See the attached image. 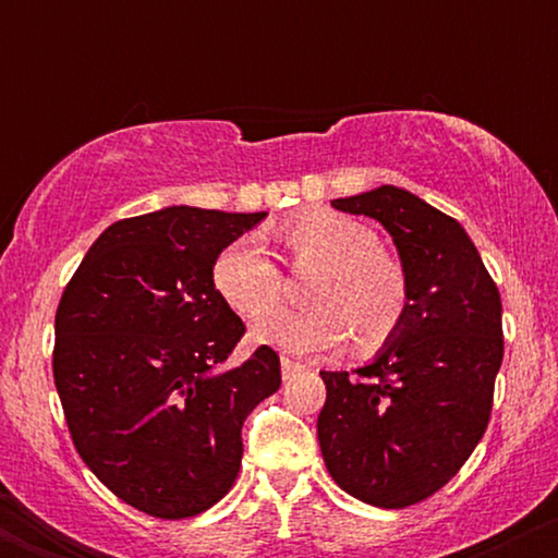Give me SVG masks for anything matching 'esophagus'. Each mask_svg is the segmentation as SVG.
<instances>
[{"mask_svg":"<svg viewBox=\"0 0 558 558\" xmlns=\"http://www.w3.org/2000/svg\"><path fill=\"white\" fill-rule=\"evenodd\" d=\"M280 367H283V380H288V377L301 373V369H304V364H299V362H293V360H288V356H283V360H280Z\"/></svg>","mask_w":558,"mask_h":558,"instance_id":"obj_1","label":"esophagus"}]
</instances>
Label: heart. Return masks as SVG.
I'll use <instances>...</instances> for the list:
<instances>
[{
    "label": "heart",
    "mask_w": 558,
    "mask_h": 558,
    "mask_svg": "<svg viewBox=\"0 0 558 558\" xmlns=\"http://www.w3.org/2000/svg\"><path fill=\"white\" fill-rule=\"evenodd\" d=\"M280 243L296 270L317 267L310 310H272L283 275L257 241H233L217 254L213 283L241 317L254 319L252 338L288 354L338 349L354 336L362 354L393 341L409 312V278L401 259L377 246L375 230L336 213H306L280 228Z\"/></svg>",
    "instance_id": "obj_1"
}]
</instances>
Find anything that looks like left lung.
I'll use <instances>...</instances> for the list:
<instances>
[{
  "instance_id": "left-lung-1",
  "label": "left lung",
  "mask_w": 558,
  "mask_h": 558,
  "mask_svg": "<svg viewBox=\"0 0 558 558\" xmlns=\"http://www.w3.org/2000/svg\"><path fill=\"white\" fill-rule=\"evenodd\" d=\"M393 235L409 312L377 360L319 373L325 466L349 496L380 509L430 498L462 470L488 427L504 360L501 296L453 217L396 185L336 198Z\"/></svg>"
}]
</instances>
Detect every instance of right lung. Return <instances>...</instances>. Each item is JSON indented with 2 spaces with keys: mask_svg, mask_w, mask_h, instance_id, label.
Segmentation results:
<instances>
[{
  "mask_svg": "<svg viewBox=\"0 0 558 558\" xmlns=\"http://www.w3.org/2000/svg\"><path fill=\"white\" fill-rule=\"evenodd\" d=\"M262 217L170 207L114 222L57 306L52 373L75 451L157 520L202 514L233 488L243 420L280 388L270 345L220 369L246 325L213 265Z\"/></svg>",
  "mask_w": 558,
  "mask_h": 558,
  "instance_id": "1",
  "label": "right lung"
}]
</instances>
